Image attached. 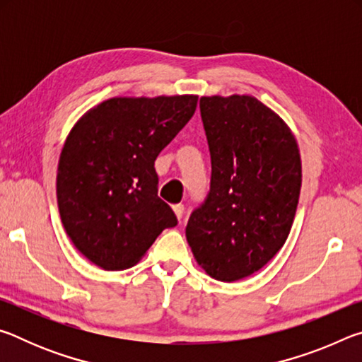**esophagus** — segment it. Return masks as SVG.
Here are the masks:
<instances>
[{"instance_id": "1", "label": "esophagus", "mask_w": 362, "mask_h": 362, "mask_svg": "<svg viewBox=\"0 0 362 362\" xmlns=\"http://www.w3.org/2000/svg\"><path fill=\"white\" fill-rule=\"evenodd\" d=\"M173 209H174V212H175L177 218L182 220L183 214H185V207H183V204H175V206H173Z\"/></svg>"}]
</instances>
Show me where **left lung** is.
Segmentation results:
<instances>
[{"label": "left lung", "mask_w": 362, "mask_h": 362, "mask_svg": "<svg viewBox=\"0 0 362 362\" xmlns=\"http://www.w3.org/2000/svg\"><path fill=\"white\" fill-rule=\"evenodd\" d=\"M211 189L192 212L187 241L223 283L259 272L284 246L296 217L302 163L296 137L255 97H201Z\"/></svg>", "instance_id": "obj_1"}]
</instances>
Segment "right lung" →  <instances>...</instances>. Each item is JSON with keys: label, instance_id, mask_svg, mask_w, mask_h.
<instances>
[{"label": "right lung", "instance_id": "obj_1", "mask_svg": "<svg viewBox=\"0 0 362 362\" xmlns=\"http://www.w3.org/2000/svg\"><path fill=\"white\" fill-rule=\"evenodd\" d=\"M196 105V95L116 97L89 110L69 134L57 168L59 212L71 243L97 267L131 268L177 225L158 198L155 161Z\"/></svg>", "mask_w": 362, "mask_h": 362}]
</instances>
